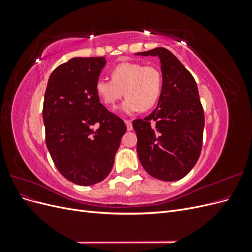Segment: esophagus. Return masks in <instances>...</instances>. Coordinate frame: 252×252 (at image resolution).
Returning a JSON list of instances; mask_svg holds the SVG:
<instances>
[{"instance_id": "1", "label": "esophagus", "mask_w": 252, "mask_h": 252, "mask_svg": "<svg viewBox=\"0 0 252 252\" xmlns=\"http://www.w3.org/2000/svg\"><path fill=\"white\" fill-rule=\"evenodd\" d=\"M125 124L127 126V130L131 131L132 130V123H131V122L128 121V120H125Z\"/></svg>"}]
</instances>
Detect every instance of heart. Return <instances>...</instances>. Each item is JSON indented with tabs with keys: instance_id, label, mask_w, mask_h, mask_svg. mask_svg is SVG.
I'll list each match as a JSON object with an SVG mask.
<instances>
[{
	"instance_id": "obj_1",
	"label": "heart",
	"mask_w": 252,
	"mask_h": 252,
	"mask_svg": "<svg viewBox=\"0 0 252 252\" xmlns=\"http://www.w3.org/2000/svg\"><path fill=\"white\" fill-rule=\"evenodd\" d=\"M112 80L98 79L95 93L108 107L127 96L121 106L125 113L146 111L158 103L163 89L162 73L157 67L135 62H123L110 70Z\"/></svg>"
}]
</instances>
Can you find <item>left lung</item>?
Masks as SVG:
<instances>
[{
    "instance_id": "8db88e82",
    "label": "left lung",
    "mask_w": 252,
    "mask_h": 252,
    "mask_svg": "<svg viewBox=\"0 0 252 252\" xmlns=\"http://www.w3.org/2000/svg\"><path fill=\"white\" fill-rule=\"evenodd\" d=\"M135 55L158 57L163 77L158 107L132 122L140 162L158 180H181L193 168L202 150L205 120L196 83L168 49L157 47Z\"/></svg>"
}]
</instances>
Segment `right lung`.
<instances>
[{"mask_svg": "<svg viewBox=\"0 0 252 252\" xmlns=\"http://www.w3.org/2000/svg\"><path fill=\"white\" fill-rule=\"evenodd\" d=\"M106 64L101 58H73L50 74L44 96L46 146L65 179L81 186L103 181L110 173L124 121L107 110L95 93Z\"/></svg>", "mask_w": 252, "mask_h": 252, "instance_id": "obj_1", "label": "right lung"}]
</instances>
